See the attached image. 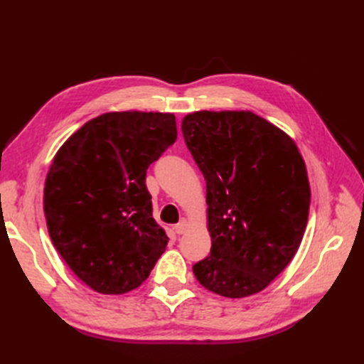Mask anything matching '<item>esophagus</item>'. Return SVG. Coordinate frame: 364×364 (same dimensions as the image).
Masks as SVG:
<instances>
[{"label":"esophagus","instance_id":"esophagus-1","mask_svg":"<svg viewBox=\"0 0 364 364\" xmlns=\"http://www.w3.org/2000/svg\"><path fill=\"white\" fill-rule=\"evenodd\" d=\"M173 229H174V232L178 234V235H182L186 229H188V222H186L185 218H182L179 223H176L174 226H173Z\"/></svg>","mask_w":364,"mask_h":364}]
</instances>
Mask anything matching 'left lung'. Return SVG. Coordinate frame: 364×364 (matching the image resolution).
I'll use <instances>...</instances> for the list:
<instances>
[{
    "label": "left lung",
    "instance_id": "1",
    "mask_svg": "<svg viewBox=\"0 0 364 364\" xmlns=\"http://www.w3.org/2000/svg\"><path fill=\"white\" fill-rule=\"evenodd\" d=\"M182 134L206 181L213 240L194 277L220 296L255 294L287 267L305 232L310 183L301 153L252 112H193Z\"/></svg>",
    "mask_w": 364,
    "mask_h": 364
}]
</instances>
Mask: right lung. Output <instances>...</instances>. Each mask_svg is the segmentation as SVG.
I'll return each instance as SVG.
<instances>
[{"label": "right lung", "mask_w": 364, "mask_h": 364, "mask_svg": "<svg viewBox=\"0 0 364 364\" xmlns=\"http://www.w3.org/2000/svg\"><path fill=\"white\" fill-rule=\"evenodd\" d=\"M176 138L173 114L109 112L87 121L54 156L43 190L48 234L92 290L139 287L167 247L146 174Z\"/></svg>", "instance_id": "add662e5"}]
</instances>
